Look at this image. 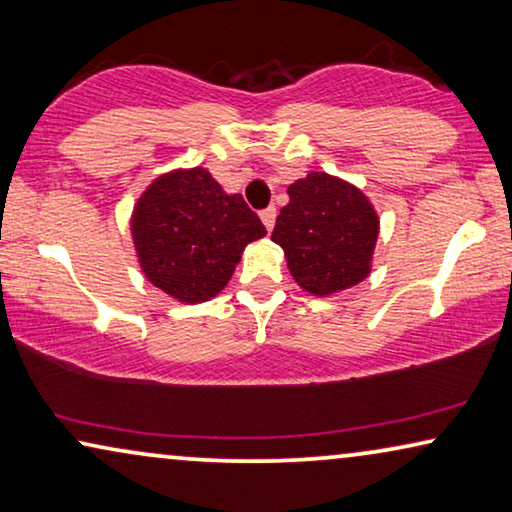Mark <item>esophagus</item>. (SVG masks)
Returning a JSON list of instances; mask_svg holds the SVG:
<instances>
[{
    "label": "esophagus",
    "mask_w": 512,
    "mask_h": 512,
    "mask_svg": "<svg viewBox=\"0 0 512 512\" xmlns=\"http://www.w3.org/2000/svg\"><path fill=\"white\" fill-rule=\"evenodd\" d=\"M259 218H262V222H264V227L269 229H273V222H276V206H269V208H264L262 213H259Z\"/></svg>",
    "instance_id": "obj_1"
}]
</instances>
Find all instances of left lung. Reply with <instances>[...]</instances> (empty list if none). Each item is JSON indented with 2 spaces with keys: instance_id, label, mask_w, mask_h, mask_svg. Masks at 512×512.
Segmentation results:
<instances>
[{
  "instance_id": "obj_1",
  "label": "left lung",
  "mask_w": 512,
  "mask_h": 512,
  "mask_svg": "<svg viewBox=\"0 0 512 512\" xmlns=\"http://www.w3.org/2000/svg\"><path fill=\"white\" fill-rule=\"evenodd\" d=\"M271 239L285 250L287 269L306 292L334 294L371 271L378 215L357 187L311 171L287 187Z\"/></svg>"
}]
</instances>
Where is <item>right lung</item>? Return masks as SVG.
<instances>
[{"label": "right lung", "instance_id": "right-lung-1", "mask_svg": "<svg viewBox=\"0 0 512 512\" xmlns=\"http://www.w3.org/2000/svg\"><path fill=\"white\" fill-rule=\"evenodd\" d=\"M132 234L141 269L178 301L218 294L250 241L266 229L241 194H225L206 169L157 178L134 208Z\"/></svg>", "mask_w": 512, "mask_h": 512}]
</instances>
